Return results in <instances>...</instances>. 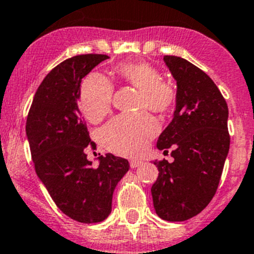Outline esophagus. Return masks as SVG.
Segmentation results:
<instances>
[{"instance_id": "34e87169", "label": "esophagus", "mask_w": 254, "mask_h": 254, "mask_svg": "<svg viewBox=\"0 0 254 254\" xmlns=\"http://www.w3.org/2000/svg\"><path fill=\"white\" fill-rule=\"evenodd\" d=\"M143 164L142 161H138V159H131L130 161V167L134 169V168H137V167H141V165Z\"/></svg>"}]
</instances>
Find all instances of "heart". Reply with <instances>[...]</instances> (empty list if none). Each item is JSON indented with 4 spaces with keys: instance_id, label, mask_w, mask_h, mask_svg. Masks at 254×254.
Segmentation results:
<instances>
[{
    "instance_id": "obj_1",
    "label": "heart",
    "mask_w": 254,
    "mask_h": 254,
    "mask_svg": "<svg viewBox=\"0 0 254 254\" xmlns=\"http://www.w3.org/2000/svg\"><path fill=\"white\" fill-rule=\"evenodd\" d=\"M120 81L140 92L138 112L153 111L167 116L176 105L175 87L151 64L145 62L123 63L116 68ZM113 86L101 74H90L80 87L79 106L91 123H100L112 109ZM158 132V123L148 113L135 117H117L100 132L102 145L119 156H137Z\"/></svg>"
}]
</instances>
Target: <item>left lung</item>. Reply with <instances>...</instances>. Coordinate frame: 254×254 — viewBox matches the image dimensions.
I'll return each instance as SVG.
<instances>
[{"label": "left lung", "instance_id": "8db88e82", "mask_svg": "<svg viewBox=\"0 0 254 254\" xmlns=\"http://www.w3.org/2000/svg\"><path fill=\"white\" fill-rule=\"evenodd\" d=\"M178 85L174 118L159 135L158 149L172 148L174 162L156 161L152 186L156 213L168 221L188 220L209 204L217 192L230 147L229 109L217 85L198 66L164 56Z\"/></svg>", "mask_w": 254, "mask_h": 254}]
</instances>
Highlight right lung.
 <instances>
[{
  "label": "right lung",
  "mask_w": 254,
  "mask_h": 254,
  "mask_svg": "<svg viewBox=\"0 0 254 254\" xmlns=\"http://www.w3.org/2000/svg\"><path fill=\"white\" fill-rule=\"evenodd\" d=\"M107 55L68 58L42 80L26 118V136L35 172L53 202L79 223H100L112 210V197L129 162L107 153L97 168L85 153L96 147L81 118L78 100L81 79Z\"/></svg>",
  "instance_id": "add662e5"
}]
</instances>
